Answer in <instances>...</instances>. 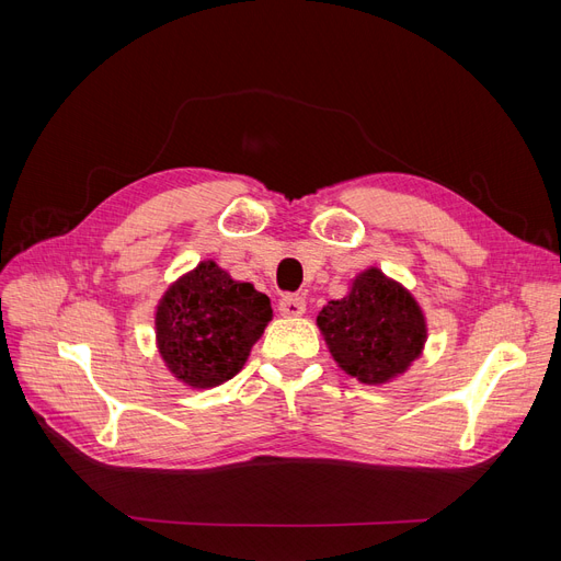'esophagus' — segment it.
<instances>
[{"label":"esophagus","mask_w":561,"mask_h":561,"mask_svg":"<svg viewBox=\"0 0 561 561\" xmlns=\"http://www.w3.org/2000/svg\"><path fill=\"white\" fill-rule=\"evenodd\" d=\"M278 311L287 318H297L307 311V299L299 295H283L278 301Z\"/></svg>","instance_id":"1"}]
</instances>
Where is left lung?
Wrapping results in <instances>:
<instances>
[{
  "label": "left lung",
  "mask_w": 561,
  "mask_h": 561,
  "mask_svg": "<svg viewBox=\"0 0 561 561\" xmlns=\"http://www.w3.org/2000/svg\"><path fill=\"white\" fill-rule=\"evenodd\" d=\"M318 328L339 367L363 383L396 379L426 344V318L416 299L375 266L318 313Z\"/></svg>",
  "instance_id": "obj_1"
}]
</instances>
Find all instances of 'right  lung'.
<instances>
[{
    "label": "right lung",
    "instance_id": "add662e5",
    "mask_svg": "<svg viewBox=\"0 0 561 561\" xmlns=\"http://www.w3.org/2000/svg\"><path fill=\"white\" fill-rule=\"evenodd\" d=\"M271 313L266 295L233 280L215 262H201L159 301V353L186 386H219L243 369Z\"/></svg>",
    "mask_w": 561,
    "mask_h": 561
}]
</instances>
